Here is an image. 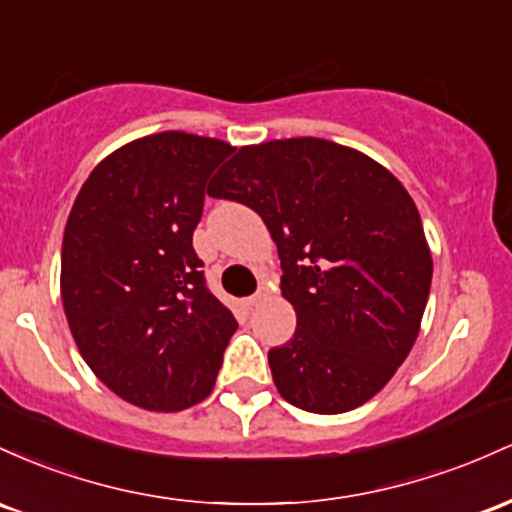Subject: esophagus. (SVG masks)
<instances>
[{
    "mask_svg": "<svg viewBox=\"0 0 512 512\" xmlns=\"http://www.w3.org/2000/svg\"><path fill=\"white\" fill-rule=\"evenodd\" d=\"M268 295H271V292H268V287H261V290H258L256 295L246 297V307H256V304H261L263 300H268Z\"/></svg>",
    "mask_w": 512,
    "mask_h": 512,
    "instance_id": "obj_1",
    "label": "esophagus"
}]
</instances>
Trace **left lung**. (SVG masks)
Wrapping results in <instances>:
<instances>
[{
    "label": "left lung",
    "mask_w": 512,
    "mask_h": 512,
    "mask_svg": "<svg viewBox=\"0 0 512 512\" xmlns=\"http://www.w3.org/2000/svg\"><path fill=\"white\" fill-rule=\"evenodd\" d=\"M208 193L249 205L278 246L297 314L268 350L280 396L312 413L370 401L411 353L433 278L409 191L358 149L290 137L239 147Z\"/></svg>",
    "instance_id": "8db88e82"
}]
</instances>
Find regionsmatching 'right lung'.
I'll return each instance as SVG.
<instances>
[{
	"mask_svg": "<svg viewBox=\"0 0 512 512\" xmlns=\"http://www.w3.org/2000/svg\"><path fill=\"white\" fill-rule=\"evenodd\" d=\"M232 152L181 130L132 140L94 166L67 217L60 292L74 343L140 409L200 404L237 331L193 251L205 186Z\"/></svg>",
	"mask_w": 512,
	"mask_h": 512,
	"instance_id": "1",
	"label": "right lung"
}]
</instances>
